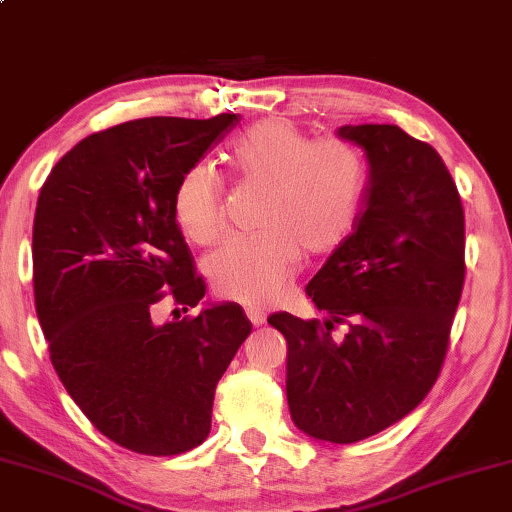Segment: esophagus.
I'll list each match as a JSON object with an SVG mask.
<instances>
[{"label": "esophagus", "instance_id": "obj_1", "mask_svg": "<svg viewBox=\"0 0 512 512\" xmlns=\"http://www.w3.org/2000/svg\"><path fill=\"white\" fill-rule=\"evenodd\" d=\"M247 317L254 326H263L267 320V315H265V311H261V308H247Z\"/></svg>", "mask_w": 512, "mask_h": 512}]
</instances>
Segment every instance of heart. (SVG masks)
I'll return each instance as SVG.
<instances>
[{
	"mask_svg": "<svg viewBox=\"0 0 512 512\" xmlns=\"http://www.w3.org/2000/svg\"><path fill=\"white\" fill-rule=\"evenodd\" d=\"M226 158L240 186L261 188V233L233 238L206 258L217 295L251 308L270 306L295 276L301 254L324 256L356 229L370 163L356 142L315 138L295 122L270 117L242 129ZM224 179L204 163L181 174L172 195L179 231L213 245L226 224Z\"/></svg>",
	"mask_w": 512,
	"mask_h": 512,
	"instance_id": "heart-1",
	"label": "heart"
}]
</instances>
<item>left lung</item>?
<instances>
[{"label": "left lung", "mask_w": 512, "mask_h": 512, "mask_svg": "<svg viewBox=\"0 0 512 512\" xmlns=\"http://www.w3.org/2000/svg\"><path fill=\"white\" fill-rule=\"evenodd\" d=\"M370 158L356 229L308 283L320 320L276 313L301 431L349 445L422 404L445 365L465 283V211L440 154L395 124L342 127ZM335 323L350 333L332 340Z\"/></svg>", "instance_id": "obj_1"}]
</instances>
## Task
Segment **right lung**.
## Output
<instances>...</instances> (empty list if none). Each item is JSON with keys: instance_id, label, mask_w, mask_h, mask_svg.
<instances>
[{"instance_id": "add662e5", "label": "right lung", "mask_w": 512, "mask_h": 512, "mask_svg": "<svg viewBox=\"0 0 512 512\" xmlns=\"http://www.w3.org/2000/svg\"><path fill=\"white\" fill-rule=\"evenodd\" d=\"M236 124L233 113L115 124L74 145L40 190L33 297L49 358L90 424L136 454L206 440L217 381L251 333L238 304L156 322L161 301L186 313L206 295L172 195Z\"/></svg>"}]
</instances>
